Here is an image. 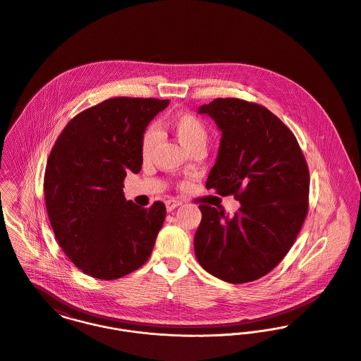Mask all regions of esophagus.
Instances as JSON below:
<instances>
[{
  "mask_svg": "<svg viewBox=\"0 0 361 361\" xmlns=\"http://www.w3.org/2000/svg\"><path fill=\"white\" fill-rule=\"evenodd\" d=\"M181 204V200H166V209H167V212H171V210H174L177 206H180Z\"/></svg>",
  "mask_w": 361,
  "mask_h": 361,
  "instance_id": "34e87169",
  "label": "esophagus"
}]
</instances>
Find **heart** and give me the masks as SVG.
<instances>
[{
	"mask_svg": "<svg viewBox=\"0 0 361 361\" xmlns=\"http://www.w3.org/2000/svg\"><path fill=\"white\" fill-rule=\"evenodd\" d=\"M169 126L180 140V142L192 152L197 148H204L207 142V127L200 116L194 114H178L169 121ZM158 131L155 127H149L142 137L141 142V154L144 158L151 157L157 142H158Z\"/></svg>",
	"mask_w": 361,
	"mask_h": 361,
	"instance_id": "obj_1",
	"label": "heart"
}]
</instances>
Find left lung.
<instances>
[{
  "label": "left lung",
  "mask_w": 361,
  "mask_h": 361,
  "mask_svg": "<svg viewBox=\"0 0 361 361\" xmlns=\"http://www.w3.org/2000/svg\"><path fill=\"white\" fill-rule=\"evenodd\" d=\"M221 131L206 188L234 195L240 210L226 216L200 204L194 246L200 266L231 283L259 280L292 247L309 209L310 176L293 133L267 108L238 98L202 105Z\"/></svg>",
  "instance_id": "1"
}]
</instances>
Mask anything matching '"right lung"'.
I'll return each instance as SVG.
<instances>
[{
  "mask_svg": "<svg viewBox=\"0 0 361 361\" xmlns=\"http://www.w3.org/2000/svg\"><path fill=\"white\" fill-rule=\"evenodd\" d=\"M169 99L116 97L66 124L44 174V198L55 238L82 273L116 280L151 256L166 217L158 200L144 209L123 194L127 171L142 164L148 123Z\"/></svg>",
  "mask_w": 361,
  "mask_h": 361,
  "instance_id": "right-lung-1",
  "label": "right lung"
}]
</instances>
